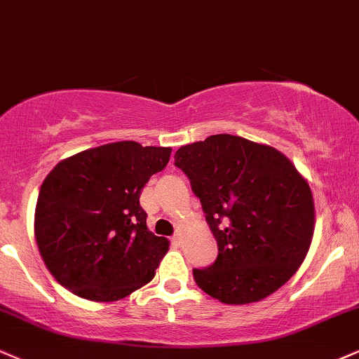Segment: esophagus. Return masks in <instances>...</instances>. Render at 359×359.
Returning a JSON list of instances; mask_svg holds the SVG:
<instances>
[{"mask_svg":"<svg viewBox=\"0 0 359 359\" xmlns=\"http://www.w3.org/2000/svg\"><path fill=\"white\" fill-rule=\"evenodd\" d=\"M171 243L175 246H180V243H181V234H175V236L171 238Z\"/></svg>","mask_w":359,"mask_h":359,"instance_id":"34e87169","label":"esophagus"}]
</instances>
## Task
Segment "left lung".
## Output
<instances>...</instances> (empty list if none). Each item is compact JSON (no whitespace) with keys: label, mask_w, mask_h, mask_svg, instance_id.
<instances>
[{"label":"left lung","mask_w":359,"mask_h":359,"mask_svg":"<svg viewBox=\"0 0 359 359\" xmlns=\"http://www.w3.org/2000/svg\"><path fill=\"white\" fill-rule=\"evenodd\" d=\"M175 166L189 178L218 243V258L193 269L196 285L226 304L259 302L302 266L315 231L306 180L271 146L213 135L181 146Z\"/></svg>","instance_id":"8db88e82"}]
</instances>
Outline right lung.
I'll return each instance as SVG.
<instances>
[{"mask_svg": "<svg viewBox=\"0 0 359 359\" xmlns=\"http://www.w3.org/2000/svg\"><path fill=\"white\" fill-rule=\"evenodd\" d=\"M171 148L118 141L53 168L39 188L34 236L56 281L90 302H118L154 278L170 241L146 226L140 194Z\"/></svg>", "mask_w": 359, "mask_h": 359, "instance_id": "obj_1", "label": "right lung"}]
</instances>
